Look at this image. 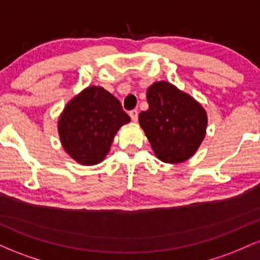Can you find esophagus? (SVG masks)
<instances>
[{
  "instance_id": "1",
  "label": "esophagus",
  "mask_w": 260,
  "mask_h": 260,
  "mask_svg": "<svg viewBox=\"0 0 260 260\" xmlns=\"http://www.w3.org/2000/svg\"><path fill=\"white\" fill-rule=\"evenodd\" d=\"M129 116H131V118H132L133 122L138 121V110H132V111L129 112Z\"/></svg>"
}]
</instances>
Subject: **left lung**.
<instances>
[{"label":"left lung","instance_id":"left-lung-1","mask_svg":"<svg viewBox=\"0 0 260 260\" xmlns=\"http://www.w3.org/2000/svg\"><path fill=\"white\" fill-rule=\"evenodd\" d=\"M147 100L149 109L139 113V123L157 159L169 164L189 159L205 137V110L168 82L149 86Z\"/></svg>","mask_w":260,"mask_h":260}]
</instances>
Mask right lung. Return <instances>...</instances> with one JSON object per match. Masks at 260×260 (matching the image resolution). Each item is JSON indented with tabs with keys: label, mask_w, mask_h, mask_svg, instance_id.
Here are the masks:
<instances>
[{
	"label": "right lung",
	"mask_w": 260,
	"mask_h": 260,
	"mask_svg": "<svg viewBox=\"0 0 260 260\" xmlns=\"http://www.w3.org/2000/svg\"><path fill=\"white\" fill-rule=\"evenodd\" d=\"M129 121L111 92L89 86L66 105L58 120V134L72 159L82 165H96L109 153L117 131Z\"/></svg>",
	"instance_id": "obj_1"
}]
</instances>
